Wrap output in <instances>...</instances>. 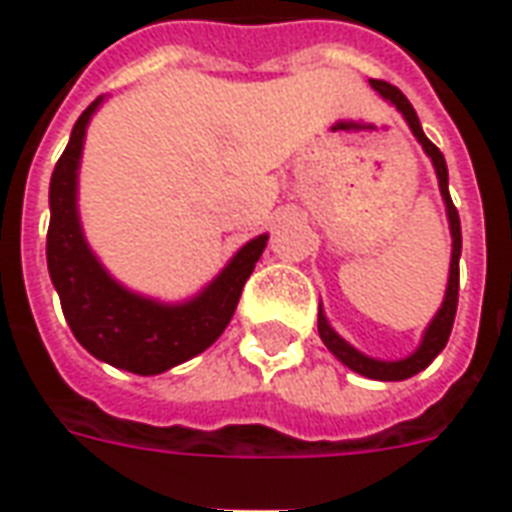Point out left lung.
I'll list each match as a JSON object with an SVG mask.
<instances>
[{
	"label": "left lung",
	"instance_id": "8db88e82",
	"mask_svg": "<svg viewBox=\"0 0 512 512\" xmlns=\"http://www.w3.org/2000/svg\"><path fill=\"white\" fill-rule=\"evenodd\" d=\"M370 87L378 90V93L384 95L386 101H392V104L403 112L406 117L408 128L414 131V136L419 139V145L425 147V153L433 161V167H436V175H439V189L441 197H444V205H447V216H450V230H452V263H450V282H447V296H444V304H441V310L436 312V318L430 321L428 332L422 337V345H419L414 354L408 356V359H400V362H378V359H370V356L359 354L356 348L345 343L340 334L334 332L332 326L326 323L323 318V312H318V332H321V340L326 343V348L332 351L343 365H348L354 373H362L367 378H376V381H403V378L417 376L419 370H425V367L436 359V356L444 351V345L450 340L452 332V323H455V310H458V285H461V219H458V208L452 205L450 189H447V161L441 156V150L433 142H430L428 136L422 134V126H419L417 112H414V106L408 104V98L400 90H397L395 84H386L381 79H370Z\"/></svg>",
	"mask_w": 512,
	"mask_h": 512
}]
</instances>
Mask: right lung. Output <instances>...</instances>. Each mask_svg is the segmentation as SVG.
<instances>
[{
	"instance_id": "1",
	"label": "right lung",
	"mask_w": 512,
	"mask_h": 512,
	"mask_svg": "<svg viewBox=\"0 0 512 512\" xmlns=\"http://www.w3.org/2000/svg\"><path fill=\"white\" fill-rule=\"evenodd\" d=\"M98 104L101 98L76 120L71 142L51 175L46 260L73 337L106 365L136 376H156L202 354L219 340L268 238L257 235L255 241H249L230 260V266L189 304L164 307L120 288L84 244L76 213V169L84 131Z\"/></svg>"
}]
</instances>
